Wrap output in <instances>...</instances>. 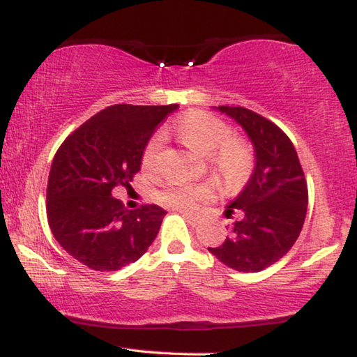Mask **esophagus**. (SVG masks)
<instances>
[{"mask_svg":"<svg viewBox=\"0 0 357 357\" xmlns=\"http://www.w3.org/2000/svg\"><path fill=\"white\" fill-rule=\"evenodd\" d=\"M182 216L187 219V221L192 224V226H197V224L199 222V219H202L198 216V214H193V213H188V211H183Z\"/></svg>","mask_w":357,"mask_h":357,"instance_id":"esophagus-1","label":"esophagus"}]
</instances>
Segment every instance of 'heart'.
<instances>
[{
  "instance_id": "1",
  "label": "heart",
  "mask_w": 357,
  "mask_h": 357,
  "mask_svg": "<svg viewBox=\"0 0 357 357\" xmlns=\"http://www.w3.org/2000/svg\"><path fill=\"white\" fill-rule=\"evenodd\" d=\"M177 135L182 143L193 153L211 160L218 177L227 187H237L248 178L253 167V153L243 139L229 138L231 130L222 120L206 112H188L177 123ZM160 149V136L148 141L143 153V165L151 169L155 164ZM211 195V188L204 183L174 185L159 193L160 203L177 209H190L198 199Z\"/></svg>"
}]
</instances>
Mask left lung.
Listing matches in <instances>:
<instances>
[{
  "instance_id": "1",
  "label": "left lung",
  "mask_w": 357,
  "mask_h": 357,
  "mask_svg": "<svg viewBox=\"0 0 357 357\" xmlns=\"http://www.w3.org/2000/svg\"><path fill=\"white\" fill-rule=\"evenodd\" d=\"M245 131L253 146L250 178L227 204L241 213L231 234L208 250L236 271L257 273L276 263L299 237L307 213V183L299 158L284 131L243 107H213Z\"/></svg>"
}]
</instances>
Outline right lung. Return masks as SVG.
<instances>
[{"instance_id":"add662e5","label":"right lung","mask_w":357,"mask_h":357,"mask_svg":"<svg viewBox=\"0 0 357 357\" xmlns=\"http://www.w3.org/2000/svg\"><path fill=\"white\" fill-rule=\"evenodd\" d=\"M172 105L107 107L91 116L53 158L47 218L58 243L82 265L116 271L144 255L167 211L155 204L126 209L112 197L143 164L146 144Z\"/></svg>"}]
</instances>
